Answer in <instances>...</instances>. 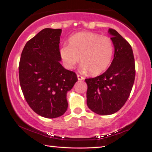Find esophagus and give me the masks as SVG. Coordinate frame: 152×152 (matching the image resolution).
Wrapping results in <instances>:
<instances>
[{
    "label": "esophagus",
    "instance_id": "esophagus-1",
    "mask_svg": "<svg viewBox=\"0 0 152 152\" xmlns=\"http://www.w3.org/2000/svg\"><path fill=\"white\" fill-rule=\"evenodd\" d=\"M77 79H78V80L79 81V80H83L84 79V78L82 76H81L80 75H77Z\"/></svg>",
    "mask_w": 152,
    "mask_h": 152
}]
</instances>
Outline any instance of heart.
I'll use <instances>...</instances> for the list:
<instances>
[{"label": "heart", "mask_w": 152, "mask_h": 152, "mask_svg": "<svg viewBox=\"0 0 152 152\" xmlns=\"http://www.w3.org/2000/svg\"><path fill=\"white\" fill-rule=\"evenodd\" d=\"M113 52V42L109 37L85 32L70 37L68 45L60 48V55L68 69H73L80 58L81 72L96 75L108 68Z\"/></svg>", "instance_id": "heart-1"}]
</instances>
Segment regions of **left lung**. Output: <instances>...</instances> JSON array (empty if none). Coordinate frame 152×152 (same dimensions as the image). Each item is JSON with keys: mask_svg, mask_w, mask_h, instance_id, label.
Here are the masks:
<instances>
[{"mask_svg": "<svg viewBox=\"0 0 152 152\" xmlns=\"http://www.w3.org/2000/svg\"><path fill=\"white\" fill-rule=\"evenodd\" d=\"M114 45V58L104 73L86 79L87 105L99 115H111L124 105L135 78V62L130 43L113 28H109Z\"/></svg>", "mask_w": 152, "mask_h": 152, "instance_id": "1", "label": "left lung"}]
</instances>
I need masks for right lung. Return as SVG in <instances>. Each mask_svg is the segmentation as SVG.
Listing matches in <instances>:
<instances>
[{"mask_svg":"<svg viewBox=\"0 0 152 152\" xmlns=\"http://www.w3.org/2000/svg\"><path fill=\"white\" fill-rule=\"evenodd\" d=\"M61 29L45 28L26 43L19 63L21 89L30 108L46 118L61 116L68 108L66 93L77 75L60 62Z\"/></svg>","mask_w":152,"mask_h":152,"instance_id":"add662e5","label":"right lung"}]
</instances>
